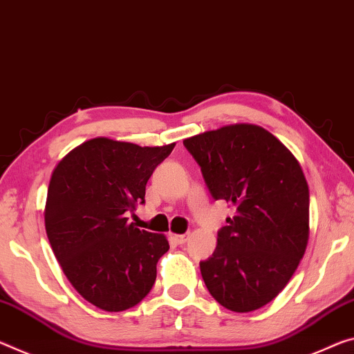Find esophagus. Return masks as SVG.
Instances as JSON below:
<instances>
[{
  "mask_svg": "<svg viewBox=\"0 0 354 354\" xmlns=\"http://www.w3.org/2000/svg\"><path fill=\"white\" fill-rule=\"evenodd\" d=\"M170 239L173 241L175 244H186V241L189 239V234H175V233H170Z\"/></svg>",
  "mask_w": 354,
  "mask_h": 354,
  "instance_id": "1",
  "label": "esophagus"
}]
</instances>
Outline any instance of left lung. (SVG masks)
<instances>
[{
	"label": "left lung",
	"instance_id": "obj_1",
	"mask_svg": "<svg viewBox=\"0 0 354 354\" xmlns=\"http://www.w3.org/2000/svg\"><path fill=\"white\" fill-rule=\"evenodd\" d=\"M212 197L234 207L200 263L206 288L233 312L271 302L308 243V186L291 151L266 129L232 124L184 140Z\"/></svg>",
	"mask_w": 354,
	"mask_h": 354
}]
</instances>
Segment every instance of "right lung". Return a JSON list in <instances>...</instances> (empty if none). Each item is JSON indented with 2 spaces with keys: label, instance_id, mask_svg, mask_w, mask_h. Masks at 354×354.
I'll return each mask as SVG.
<instances>
[{
  "label": "right lung",
  "instance_id": "add662e5",
  "mask_svg": "<svg viewBox=\"0 0 354 354\" xmlns=\"http://www.w3.org/2000/svg\"><path fill=\"white\" fill-rule=\"evenodd\" d=\"M173 148L91 138L50 178L44 209L50 245L72 287L105 312L137 306L170 249L165 234L137 228L127 214L145 203L149 176Z\"/></svg>",
  "mask_w": 354,
  "mask_h": 354
}]
</instances>
